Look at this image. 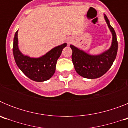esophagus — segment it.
<instances>
[{
    "label": "esophagus",
    "mask_w": 128,
    "mask_h": 128,
    "mask_svg": "<svg viewBox=\"0 0 128 128\" xmlns=\"http://www.w3.org/2000/svg\"><path fill=\"white\" fill-rule=\"evenodd\" d=\"M69 43H70V42H69Z\"/></svg>",
    "instance_id": "1"
}]
</instances>
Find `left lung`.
<instances>
[{"label":"left lung","mask_w":128,"mask_h":128,"mask_svg":"<svg viewBox=\"0 0 128 128\" xmlns=\"http://www.w3.org/2000/svg\"><path fill=\"white\" fill-rule=\"evenodd\" d=\"M104 18L113 36L112 46L108 50L100 55L92 56L70 45L72 50V60L76 71L84 78L96 79L103 76L112 67L117 56L118 50L117 35L106 15Z\"/></svg>","instance_id":"left-lung-1"}]
</instances>
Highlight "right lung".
<instances>
[{
    "label": "right lung",
    "instance_id": "add662e5",
    "mask_svg": "<svg viewBox=\"0 0 128 128\" xmlns=\"http://www.w3.org/2000/svg\"><path fill=\"white\" fill-rule=\"evenodd\" d=\"M18 31L14 35L13 47L14 58L17 66L26 76L32 81L43 82L48 80L55 73L58 60L67 44H63L52 48L39 58H31L24 56L19 50Z\"/></svg>",
    "mask_w": 128,
    "mask_h": 128
}]
</instances>
